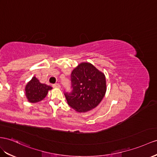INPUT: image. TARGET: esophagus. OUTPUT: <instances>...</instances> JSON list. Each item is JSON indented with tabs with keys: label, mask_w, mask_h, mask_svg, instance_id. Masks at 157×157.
I'll return each instance as SVG.
<instances>
[{
	"label": "esophagus",
	"mask_w": 157,
	"mask_h": 157,
	"mask_svg": "<svg viewBox=\"0 0 157 157\" xmlns=\"http://www.w3.org/2000/svg\"><path fill=\"white\" fill-rule=\"evenodd\" d=\"M52 87L54 88H60V85L59 83H56V84H53V85H52Z\"/></svg>",
	"instance_id": "obj_1"
}]
</instances>
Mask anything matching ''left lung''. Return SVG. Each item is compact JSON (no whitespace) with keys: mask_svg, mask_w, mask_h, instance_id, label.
Returning <instances> with one entry per match:
<instances>
[{"mask_svg":"<svg viewBox=\"0 0 157 157\" xmlns=\"http://www.w3.org/2000/svg\"><path fill=\"white\" fill-rule=\"evenodd\" d=\"M72 90L64 93L71 108L85 113L97 107L106 92L105 76L90 63H79L71 74Z\"/></svg>","mask_w":157,"mask_h":157,"instance_id":"left-lung-1","label":"left lung"}]
</instances>
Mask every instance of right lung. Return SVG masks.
<instances>
[{"label": "right lung", "instance_id": "obj_1", "mask_svg": "<svg viewBox=\"0 0 157 157\" xmlns=\"http://www.w3.org/2000/svg\"><path fill=\"white\" fill-rule=\"evenodd\" d=\"M52 89V87L46 84L41 83L36 78L33 77L26 84L25 87L28 101L30 103H37L42 101L46 98L48 91Z\"/></svg>", "mask_w": 157, "mask_h": 157}]
</instances>
